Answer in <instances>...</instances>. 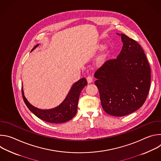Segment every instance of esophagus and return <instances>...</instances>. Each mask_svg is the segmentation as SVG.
I'll return each instance as SVG.
<instances>
[{"label": "esophagus", "instance_id": "1", "mask_svg": "<svg viewBox=\"0 0 161 161\" xmlns=\"http://www.w3.org/2000/svg\"><path fill=\"white\" fill-rule=\"evenodd\" d=\"M86 80H87L88 83H90L93 81V78H92V76H88L86 77Z\"/></svg>", "mask_w": 161, "mask_h": 161}]
</instances>
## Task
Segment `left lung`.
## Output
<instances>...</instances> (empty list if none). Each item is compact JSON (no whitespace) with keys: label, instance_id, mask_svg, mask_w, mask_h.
<instances>
[{"label":"left lung","instance_id":"obj_1","mask_svg":"<svg viewBox=\"0 0 161 161\" xmlns=\"http://www.w3.org/2000/svg\"><path fill=\"white\" fill-rule=\"evenodd\" d=\"M120 36V54L106 61L94 74L102 107L115 117L127 115L142 106L151 81L150 67L141 46L124 34Z\"/></svg>","mask_w":161,"mask_h":161}]
</instances>
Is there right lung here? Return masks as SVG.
I'll return each mask as SVG.
<instances>
[{
  "mask_svg": "<svg viewBox=\"0 0 161 161\" xmlns=\"http://www.w3.org/2000/svg\"><path fill=\"white\" fill-rule=\"evenodd\" d=\"M38 45H36L32 51ZM86 85L87 81L85 78L78 80L73 84L64 101L57 107L50 109H38L31 104L24 96L23 87H21L22 97L27 108L39 119L50 123H64L71 120L75 116L81 91Z\"/></svg>",
  "mask_w": 161,
  "mask_h": 161,
  "instance_id": "add662e5",
  "label": "right lung"
}]
</instances>
